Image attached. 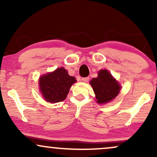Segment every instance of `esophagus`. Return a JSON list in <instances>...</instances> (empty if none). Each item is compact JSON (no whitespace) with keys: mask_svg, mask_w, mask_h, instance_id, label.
Here are the masks:
<instances>
[{"mask_svg":"<svg viewBox=\"0 0 157 157\" xmlns=\"http://www.w3.org/2000/svg\"><path fill=\"white\" fill-rule=\"evenodd\" d=\"M82 82H88L89 80V77H82Z\"/></svg>","mask_w":157,"mask_h":157,"instance_id":"esophagus-1","label":"esophagus"}]
</instances>
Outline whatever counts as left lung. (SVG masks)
Returning <instances> with one entry per match:
<instances>
[{"instance_id": "left-lung-1", "label": "left lung", "mask_w": 157, "mask_h": 157, "mask_svg": "<svg viewBox=\"0 0 157 157\" xmlns=\"http://www.w3.org/2000/svg\"><path fill=\"white\" fill-rule=\"evenodd\" d=\"M95 94L97 102L105 104L111 102L120 93L121 86L106 69L99 71L98 76L90 81Z\"/></svg>"}]
</instances>
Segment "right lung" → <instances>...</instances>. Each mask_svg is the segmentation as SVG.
I'll use <instances>...</instances> for the list:
<instances>
[{
    "mask_svg": "<svg viewBox=\"0 0 157 157\" xmlns=\"http://www.w3.org/2000/svg\"><path fill=\"white\" fill-rule=\"evenodd\" d=\"M76 81L75 77L69 76L63 67L58 68L40 77V91L46 102L55 103L63 101Z\"/></svg>",
    "mask_w": 157,
    "mask_h": 157,
    "instance_id": "1",
    "label": "right lung"
}]
</instances>
